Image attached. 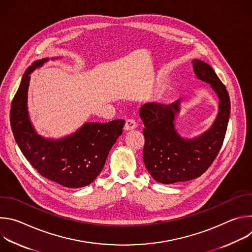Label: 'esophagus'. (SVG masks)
<instances>
[{
  "label": "esophagus",
  "mask_w": 252,
  "mask_h": 252,
  "mask_svg": "<svg viewBox=\"0 0 252 252\" xmlns=\"http://www.w3.org/2000/svg\"><path fill=\"white\" fill-rule=\"evenodd\" d=\"M135 127H136V123H135V121H133V120H131V119L126 120V125H125V127H124L126 131L132 130V129H134Z\"/></svg>",
  "instance_id": "34e87169"
}]
</instances>
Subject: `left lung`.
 Segmentation results:
<instances>
[{
    "mask_svg": "<svg viewBox=\"0 0 252 252\" xmlns=\"http://www.w3.org/2000/svg\"><path fill=\"white\" fill-rule=\"evenodd\" d=\"M196 79L210 85L219 97V111L212 125L202 133L186 137L176 128L182 99L170 104L146 103L139 117L145 125L143 162L155 181L163 185L188 182L200 176L220 153L230 116V100L225 86L206 63L194 59Z\"/></svg>",
    "mask_w": 252,
    "mask_h": 252,
    "instance_id": "obj_1",
    "label": "left lung"
}]
</instances>
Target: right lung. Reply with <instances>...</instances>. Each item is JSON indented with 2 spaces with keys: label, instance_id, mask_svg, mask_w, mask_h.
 I'll use <instances>...</instances> for the list:
<instances>
[{
  "label": "right lung",
  "instance_id": "obj_1",
  "mask_svg": "<svg viewBox=\"0 0 252 252\" xmlns=\"http://www.w3.org/2000/svg\"><path fill=\"white\" fill-rule=\"evenodd\" d=\"M62 58L34 61L27 68L12 101L10 121L16 142L35 170L64 188L79 189L91 185L100 173L111 149L123 133L125 121L85 123L75 132L61 138L39 134L28 111L31 74L50 60Z\"/></svg>",
  "mask_w": 252,
  "mask_h": 252
}]
</instances>
